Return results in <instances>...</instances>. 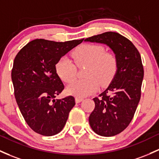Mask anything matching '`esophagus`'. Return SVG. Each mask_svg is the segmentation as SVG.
Segmentation results:
<instances>
[{
    "label": "esophagus",
    "mask_w": 159,
    "mask_h": 159,
    "mask_svg": "<svg viewBox=\"0 0 159 159\" xmlns=\"http://www.w3.org/2000/svg\"><path fill=\"white\" fill-rule=\"evenodd\" d=\"M83 98H80V97H76L75 98V102H77V103H78V102H81V101L83 100Z\"/></svg>",
    "instance_id": "34e87169"
}]
</instances>
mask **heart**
<instances>
[{
  "mask_svg": "<svg viewBox=\"0 0 159 159\" xmlns=\"http://www.w3.org/2000/svg\"><path fill=\"white\" fill-rule=\"evenodd\" d=\"M78 66H88L85 79L75 80L67 88L68 93L84 97L95 93L99 87L108 84L114 78L118 69V60L114 53L106 52L101 45L86 43L72 53ZM56 71L62 81L70 83L75 78V64L68 57H62L56 64Z\"/></svg>",
  "mask_w": 159,
  "mask_h": 159,
  "instance_id": "heart-1",
  "label": "heart"
}]
</instances>
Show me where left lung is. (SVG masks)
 I'll list each match as a JSON object with an SVG mask.
<instances>
[{"label": "left lung", "instance_id": "left-lung-1", "mask_svg": "<svg viewBox=\"0 0 159 159\" xmlns=\"http://www.w3.org/2000/svg\"><path fill=\"white\" fill-rule=\"evenodd\" d=\"M84 41L106 44L118 60L116 75L99 98H93L95 108L89 117V123L96 134L112 137L128 126L140 99L144 75L140 54L130 40L113 31Z\"/></svg>", "mask_w": 159, "mask_h": 159}]
</instances>
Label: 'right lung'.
I'll return each mask as SVG.
<instances>
[{"instance_id": "right-lung-1", "label": "right lung", "mask_w": 159, "mask_h": 159, "mask_svg": "<svg viewBox=\"0 0 159 159\" xmlns=\"http://www.w3.org/2000/svg\"><path fill=\"white\" fill-rule=\"evenodd\" d=\"M83 41L35 39L16 56L11 72L15 98L26 123L36 133L50 137L65 126L75 101L72 96L55 99L64 89L56 64Z\"/></svg>"}]
</instances>
